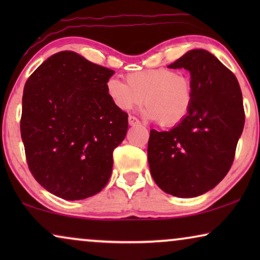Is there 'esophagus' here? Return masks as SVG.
Instances as JSON below:
<instances>
[{
	"label": "esophagus",
	"instance_id": "1",
	"mask_svg": "<svg viewBox=\"0 0 260 260\" xmlns=\"http://www.w3.org/2000/svg\"><path fill=\"white\" fill-rule=\"evenodd\" d=\"M129 124L130 125H138V124H141V122L136 118V117L129 116Z\"/></svg>",
	"mask_w": 260,
	"mask_h": 260
}]
</instances>
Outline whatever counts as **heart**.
Instances as JSON below:
<instances>
[{"label":"heart","mask_w":260,"mask_h":260,"mask_svg":"<svg viewBox=\"0 0 260 260\" xmlns=\"http://www.w3.org/2000/svg\"><path fill=\"white\" fill-rule=\"evenodd\" d=\"M126 83L111 78L106 83V94L117 109L129 111L142 102L148 104L144 115L158 119L161 126L174 127L189 115L194 103V86L190 78L177 71L159 67L130 72Z\"/></svg>","instance_id":"heart-1"}]
</instances>
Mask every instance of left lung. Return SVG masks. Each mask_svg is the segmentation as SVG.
<instances>
[{
  "instance_id": "obj_1",
  "label": "left lung",
  "mask_w": 260,
  "mask_h": 260,
  "mask_svg": "<svg viewBox=\"0 0 260 260\" xmlns=\"http://www.w3.org/2000/svg\"><path fill=\"white\" fill-rule=\"evenodd\" d=\"M168 67L189 71L194 103L172 130H150L149 167L163 191L194 198L214 188L232 167L245 124L243 94L233 72L205 49L189 51Z\"/></svg>"
}]
</instances>
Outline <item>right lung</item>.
<instances>
[{
	"mask_svg": "<svg viewBox=\"0 0 260 260\" xmlns=\"http://www.w3.org/2000/svg\"><path fill=\"white\" fill-rule=\"evenodd\" d=\"M113 73L63 51L45 60L26 81L20 130L27 165L56 197H92L111 176L112 152L127 131V113L106 94Z\"/></svg>",
	"mask_w": 260,
	"mask_h": 260,
	"instance_id": "add662e5",
	"label": "right lung"
}]
</instances>
